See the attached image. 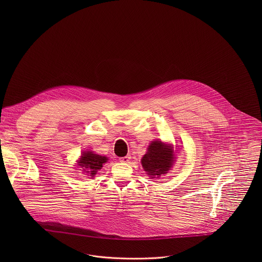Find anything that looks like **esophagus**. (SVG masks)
Wrapping results in <instances>:
<instances>
[{"label":"esophagus","instance_id":"esophagus-1","mask_svg":"<svg viewBox=\"0 0 262 262\" xmlns=\"http://www.w3.org/2000/svg\"><path fill=\"white\" fill-rule=\"evenodd\" d=\"M130 155H127V156H124V157H121L119 160L121 161V162H124V163H127V162H129V160H130Z\"/></svg>","mask_w":262,"mask_h":262}]
</instances>
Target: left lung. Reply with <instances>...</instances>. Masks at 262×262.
Listing matches in <instances>:
<instances>
[{
	"mask_svg": "<svg viewBox=\"0 0 262 262\" xmlns=\"http://www.w3.org/2000/svg\"><path fill=\"white\" fill-rule=\"evenodd\" d=\"M173 159L174 156L170 146L161 141H153L148 146L147 153L143 156L141 163L151 179H156L169 170Z\"/></svg>",
	"mask_w": 262,
	"mask_h": 262,
	"instance_id": "8db88e82",
	"label": "left lung"
}]
</instances>
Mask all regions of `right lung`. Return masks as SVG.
<instances>
[{"label":"right lung","instance_id":"1","mask_svg":"<svg viewBox=\"0 0 262 262\" xmlns=\"http://www.w3.org/2000/svg\"><path fill=\"white\" fill-rule=\"evenodd\" d=\"M108 158L106 156L95 154L93 151L82 152L80 159L78 160V165L86 173H90L91 177H94L98 170L103 167V164L107 162Z\"/></svg>","mask_w":262,"mask_h":262}]
</instances>
